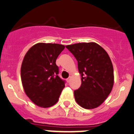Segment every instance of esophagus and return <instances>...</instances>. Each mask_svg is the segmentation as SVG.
Masks as SVG:
<instances>
[{"label":"esophagus","instance_id":"esophagus-1","mask_svg":"<svg viewBox=\"0 0 134 134\" xmlns=\"http://www.w3.org/2000/svg\"><path fill=\"white\" fill-rule=\"evenodd\" d=\"M70 80H71V77H69V78H67V79L66 80V81H67V82H70Z\"/></svg>","mask_w":134,"mask_h":134}]
</instances>
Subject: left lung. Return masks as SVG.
<instances>
[{
  "instance_id": "obj_1",
  "label": "left lung",
  "mask_w": 134,
  "mask_h": 134,
  "mask_svg": "<svg viewBox=\"0 0 134 134\" xmlns=\"http://www.w3.org/2000/svg\"><path fill=\"white\" fill-rule=\"evenodd\" d=\"M78 62L81 86L74 91L81 107L94 109L102 104L111 91L114 83L113 67L106 51L94 42L66 46Z\"/></svg>"
}]
</instances>
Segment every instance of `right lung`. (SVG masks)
Segmentation results:
<instances>
[{
  "instance_id": "1",
  "label": "right lung",
  "mask_w": 134,
  "mask_h": 134,
  "mask_svg": "<svg viewBox=\"0 0 134 134\" xmlns=\"http://www.w3.org/2000/svg\"><path fill=\"white\" fill-rule=\"evenodd\" d=\"M65 46L39 43L32 46L24 57L21 76L24 91L36 105L49 108L58 101L65 82L58 76L56 60Z\"/></svg>"
}]
</instances>
